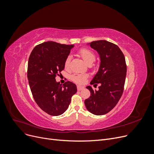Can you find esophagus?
<instances>
[{"mask_svg": "<svg viewBox=\"0 0 154 154\" xmlns=\"http://www.w3.org/2000/svg\"><path fill=\"white\" fill-rule=\"evenodd\" d=\"M83 88H84V87H82V86L77 85V89H78V91H82V90L83 89Z\"/></svg>", "mask_w": 154, "mask_h": 154, "instance_id": "34e87169", "label": "esophagus"}]
</instances>
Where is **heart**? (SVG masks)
Masks as SVG:
<instances>
[{
  "label": "heart",
  "instance_id": "1",
  "mask_svg": "<svg viewBox=\"0 0 154 154\" xmlns=\"http://www.w3.org/2000/svg\"><path fill=\"white\" fill-rule=\"evenodd\" d=\"M78 54L83 59V60L88 65L92 63L96 59L94 53L87 48H81L78 51ZM71 63V57L68 56L64 62V67L67 69ZM87 78L86 75L83 74H74L71 76V80L77 83H83Z\"/></svg>",
  "mask_w": 154,
  "mask_h": 154
}]
</instances>
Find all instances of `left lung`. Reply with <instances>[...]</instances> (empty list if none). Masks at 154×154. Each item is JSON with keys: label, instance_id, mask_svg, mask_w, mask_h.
<instances>
[{"label": "left lung", "instance_id": "left-lung-1", "mask_svg": "<svg viewBox=\"0 0 154 154\" xmlns=\"http://www.w3.org/2000/svg\"><path fill=\"white\" fill-rule=\"evenodd\" d=\"M90 45L98 52L101 59L99 71L91 84L100 86L98 91L87 87L91 96L85 100V105L92 114L104 115L117 105L123 94L127 64L125 56L117 45L101 40L92 42Z\"/></svg>", "mask_w": 154, "mask_h": 154}]
</instances>
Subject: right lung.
Listing matches in <instances>:
<instances>
[{
	"instance_id": "obj_1",
	"label": "right lung",
	"mask_w": 154,
	"mask_h": 154,
	"mask_svg": "<svg viewBox=\"0 0 154 154\" xmlns=\"http://www.w3.org/2000/svg\"><path fill=\"white\" fill-rule=\"evenodd\" d=\"M73 46L45 42L37 45L29 56L27 78L32 95L40 108L51 116L64 113L77 91L72 82L61 85L55 80L64 69V62Z\"/></svg>"
}]
</instances>
